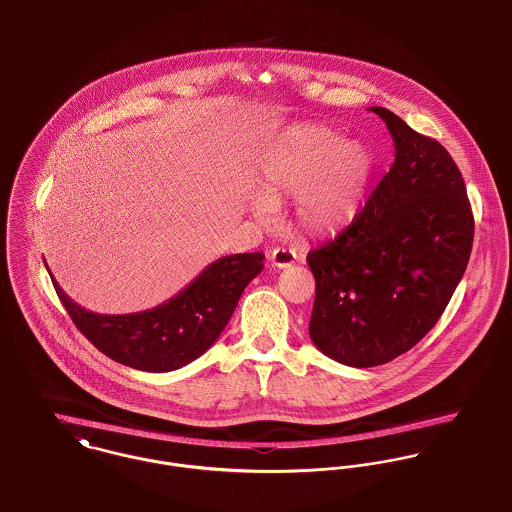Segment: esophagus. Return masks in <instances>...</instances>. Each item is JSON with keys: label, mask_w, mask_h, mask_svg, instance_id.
Instances as JSON below:
<instances>
[{"label": "esophagus", "mask_w": 512, "mask_h": 512, "mask_svg": "<svg viewBox=\"0 0 512 512\" xmlns=\"http://www.w3.org/2000/svg\"><path fill=\"white\" fill-rule=\"evenodd\" d=\"M269 261H271V265L276 267V269H288V267H292L296 263V251L286 249V247H276V249L271 251Z\"/></svg>", "instance_id": "obj_1"}]
</instances>
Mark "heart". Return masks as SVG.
Segmentation results:
<instances>
[{"instance_id": "1", "label": "heart", "mask_w": 512, "mask_h": 512, "mask_svg": "<svg viewBox=\"0 0 512 512\" xmlns=\"http://www.w3.org/2000/svg\"><path fill=\"white\" fill-rule=\"evenodd\" d=\"M372 171L374 158L362 142L339 140L325 126L296 124L261 158L251 212L267 222L276 202L296 197L294 218L306 236H337L360 214Z\"/></svg>"}]
</instances>
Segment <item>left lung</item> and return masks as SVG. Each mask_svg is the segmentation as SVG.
Instances as JSON below:
<instances>
[{"mask_svg":"<svg viewBox=\"0 0 512 512\" xmlns=\"http://www.w3.org/2000/svg\"><path fill=\"white\" fill-rule=\"evenodd\" d=\"M370 111L386 122L395 161L353 224L308 253L310 337L354 368L386 364L433 329L473 243L464 177L446 148L384 107Z\"/></svg>","mask_w":512,"mask_h":512,"instance_id":"8db88e82","label":"left lung"}]
</instances>
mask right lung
<instances>
[{
	"label": "right lung",
	"instance_id": "obj_1",
	"mask_svg": "<svg viewBox=\"0 0 512 512\" xmlns=\"http://www.w3.org/2000/svg\"><path fill=\"white\" fill-rule=\"evenodd\" d=\"M263 259V253L222 257L177 296L138 314L87 312L68 298L54 276L50 278L76 327L101 353L136 370L169 372L193 362L214 345L245 286L263 271Z\"/></svg>",
	"mask_w": 512,
	"mask_h": 512
}]
</instances>
